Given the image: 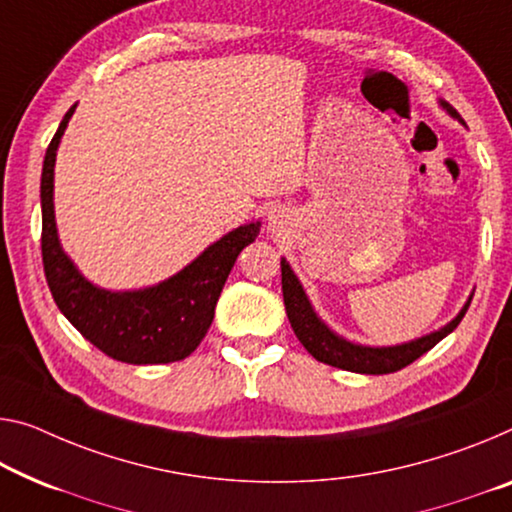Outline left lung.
<instances>
[{
	"label": "left lung",
	"mask_w": 512,
	"mask_h": 512,
	"mask_svg": "<svg viewBox=\"0 0 512 512\" xmlns=\"http://www.w3.org/2000/svg\"><path fill=\"white\" fill-rule=\"evenodd\" d=\"M444 107L451 112V116L460 119V114L455 112L451 105H446L444 102ZM281 290H283V304H286L290 327H293L295 336L300 338L304 348L309 350V355L322 361V364L343 368V371H352V373H366V375H387L410 366L412 361L419 359L423 352H428L430 348H435L446 334H451L453 329L460 325V320L465 318V313L471 304L469 300L465 304V309L458 313V318L448 322L444 329H439V332L430 336H423L419 341L396 345V348H361V345L343 341V338H338L336 334L329 332L325 325H322V322L316 318V313H313L309 300H306L300 281H297V277L286 261H281Z\"/></svg>",
	"instance_id": "left-lung-1"
}]
</instances>
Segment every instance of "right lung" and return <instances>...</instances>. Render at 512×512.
Returning a JSON list of instances; mask_svg holds the SVG:
<instances>
[{
	"label": "right lung",
	"mask_w": 512,
	"mask_h": 512,
	"mask_svg": "<svg viewBox=\"0 0 512 512\" xmlns=\"http://www.w3.org/2000/svg\"><path fill=\"white\" fill-rule=\"evenodd\" d=\"M75 105L47 146L41 176L43 270L59 311L86 341L125 364H169L190 357L208 334L215 306L235 258L256 240L258 222L240 226L210 245L194 263L160 286L109 293L91 286L61 251L54 229L52 183L57 146Z\"/></svg>",
	"instance_id": "obj_1"
}]
</instances>
